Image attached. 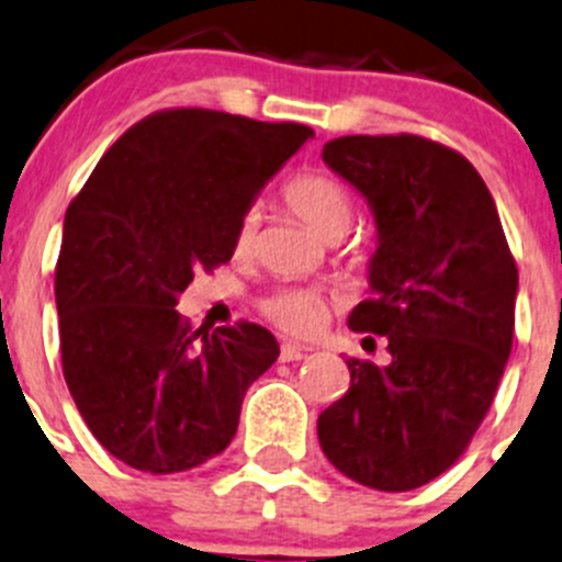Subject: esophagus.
I'll use <instances>...</instances> for the list:
<instances>
[{
    "label": "esophagus",
    "mask_w": 562,
    "mask_h": 562,
    "mask_svg": "<svg viewBox=\"0 0 562 562\" xmlns=\"http://www.w3.org/2000/svg\"><path fill=\"white\" fill-rule=\"evenodd\" d=\"M305 355H307V349L299 344H282V349H280L282 363H296V360H302Z\"/></svg>",
    "instance_id": "esophagus-1"
}]
</instances>
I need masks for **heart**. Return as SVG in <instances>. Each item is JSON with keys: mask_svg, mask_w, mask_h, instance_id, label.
<instances>
[{"mask_svg": "<svg viewBox=\"0 0 562 562\" xmlns=\"http://www.w3.org/2000/svg\"><path fill=\"white\" fill-rule=\"evenodd\" d=\"M285 202L296 213L307 227L324 240H338L346 235L349 224L355 216V204L349 191L340 186L335 177L322 175V171H311V175H299L285 186ZM257 227V213L246 210L238 222V233H235V249L246 251L251 246ZM263 313L282 327L285 333L293 335H313L329 316V305L324 296L316 291H305V288H282V291L271 293L263 302Z\"/></svg>", "mask_w": 562, "mask_h": 562, "instance_id": "1", "label": "heart"}]
</instances>
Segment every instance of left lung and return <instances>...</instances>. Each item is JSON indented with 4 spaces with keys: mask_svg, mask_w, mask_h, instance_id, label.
I'll use <instances>...</instances> for the list:
<instances>
[{
    "mask_svg": "<svg viewBox=\"0 0 562 562\" xmlns=\"http://www.w3.org/2000/svg\"><path fill=\"white\" fill-rule=\"evenodd\" d=\"M324 162L369 202L376 249L355 333L387 338L391 363L349 358L352 385L318 416L329 463L400 494L440 476L494 402L516 327L518 269L476 169L418 135H346Z\"/></svg>",
    "mask_w": 562,
    "mask_h": 562,
    "instance_id": "8db88e82",
    "label": "left lung"
}]
</instances>
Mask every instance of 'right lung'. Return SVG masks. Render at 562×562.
Masks as SVG:
<instances>
[{"instance_id":"1","label":"right lung","mask_w":562,"mask_h":562,"mask_svg":"<svg viewBox=\"0 0 562 562\" xmlns=\"http://www.w3.org/2000/svg\"><path fill=\"white\" fill-rule=\"evenodd\" d=\"M307 138L305 124L162 110L115 140L68 204L55 269L63 376L122 463L177 474L235 438L246 387L280 344L257 324L191 329L177 302L193 271L233 257L240 216Z\"/></svg>"}]
</instances>
